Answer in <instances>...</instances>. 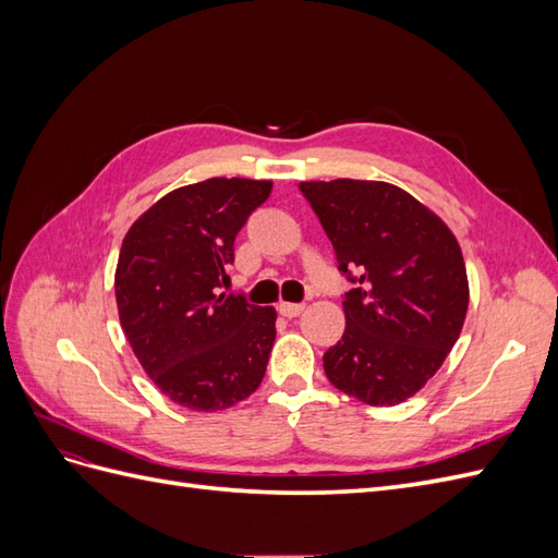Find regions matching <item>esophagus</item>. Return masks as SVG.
Wrapping results in <instances>:
<instances>
[{"label":"esophagus","instance_id":"obj_1","mask_svg":"<svg viewBox=\"0 0 558 558\" xmlns=\"http://www.w3.org/2000/svg\"><path fill=\"white\" fill-rule=\"evenodd\" d=\"M277 312L281 316H286V318H295V316H300L302 312H305V305H300V302H279Z\"/></svg>","mask_w":558,"mask_h":558}]
</instances>
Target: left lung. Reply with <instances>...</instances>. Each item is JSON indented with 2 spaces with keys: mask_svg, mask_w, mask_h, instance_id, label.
Returning <instances> with one entry per match:
<instances>
[{
  "mask_svg": "<svg viewBox=\"0 0 558 558\" xmlns=\"http://www.w3.org/2000/svg\"><path fill=\"white\" fill-rule=\"evenodd\" d=\"M335 248L347 328L324 353L332 386L388 408L412 398L456 344L468 312V275L451 230L410 193L384 181H305Z\"/></svg>",
  "mask_w": 558,
  "mask_h": 558,
  "instance_id": "8db88e82",
  "label": "left lung"
}]
</instances>
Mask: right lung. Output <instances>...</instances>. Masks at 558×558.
I'll return each instance as SVG.
<instances>
[{"label": "right lung", "instance_id": "add662e5", "mask_svg": "<svg viewBox=\"0 0 558 558\" xmlns=\"http://www.w3.org/2000/svg\"><path fill=\"white\" fill-rule=\"evenodd\" d=\"M269 191L272 181L238 177L183 185L125 234L118 316L146 375L181 408H232L265 377L277 312L216 289L228 281L234 238Z\"/></svg>", "mask_w": 558, "mask_h": 558}]
</instances>
